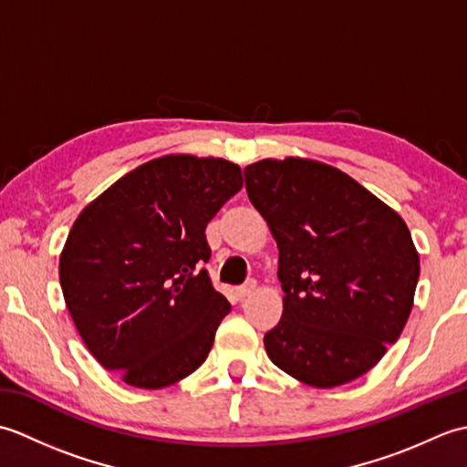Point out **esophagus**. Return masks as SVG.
Instances as JSON below:
<instances>
[{
  "label": "esophagus",
  "instance_id": "1",
  "mask_svg": "<svg viewBox=\"0 0 467 467\" xmlns=\"http://www.w3.org/2000/svg\"><path fill=\"white\" fill-rule=\"evenodd\" d=\"M254 289H256V283L249 281V283H244V285L239 286V289H236V295H239L241 299H244V296H249L251 293H254Z\"/></svg>",
  "mask_w": 467,
  "mask_h": 467
}]
</instances>
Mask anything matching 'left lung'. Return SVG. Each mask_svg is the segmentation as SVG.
<instances>
[{
  "mask_svg": "<svg viewBox=\"0 0 467 467\" xmlns=\"http://www.w3.org/2000/svg\"><path fill=\"white\" fill-rule=\"evenodd\" d=\"M246 192L279 246L283 317L269 359L331 389L381 361L410 319L420 254L403 218L339 168L309 158L253 162Z\"/></svg>",
  "mask_w": 467,
  "mask_h": 467,
  "instance_id": "8db88e82",
  "label": "left lung"
}]
</instances>
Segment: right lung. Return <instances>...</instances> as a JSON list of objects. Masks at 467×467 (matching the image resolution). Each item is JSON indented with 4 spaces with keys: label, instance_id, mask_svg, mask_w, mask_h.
I'll return each mask as SVG.
<instances>
[{
    "label": "right lung",
    "instance_id": "right-lung-1",
    "mask_svg": "<svg viewBox=\"0 0 467 467\" xmlns=\"http://www.w3.org/2000/svg\"><path fill=\"white\" fill-rule=\"evenodd\" d=\"M243 188L224 158L168 154L88 204L59 254L66 306L96 361L140 389L196 371L231 311L202 265L204 228Z\"/></svg>",
    "mask_w": 467,
    "mask_h": 467
}]
</instances>
